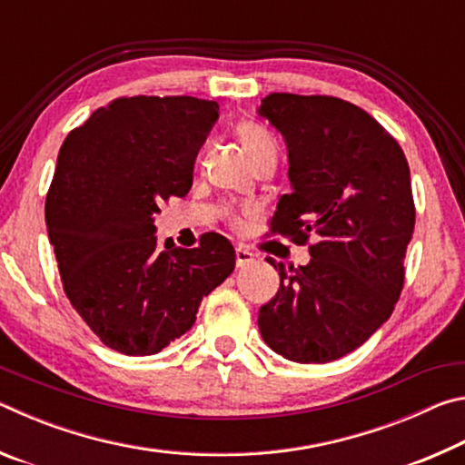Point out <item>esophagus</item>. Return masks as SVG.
Instances as JSON below:
<instances>
[{
  "label": "esophagus",
  "mask_w": 465,
  "mask_h": 465,
  "mask_svg": "<svg viewBox=\"0 0 465 465\" xmlns=\"http://www.w3.org/2000/svg\"><path fill=\"white\" fill-rule=\"evenodd\" d=\"M256 261L254 252L248 250L246 246H238L235 248V264H238V269H242V266H248Z\"/></svg>",
  "instance_id": "esophagus-1"
}]
</instances>
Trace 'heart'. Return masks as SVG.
<instances>
[{
    "instance_id": "1",
    "label": "heart",
    "mask_w": 465,
    "mask_h": 465,
    "mask_svg": "<svg viewBox=\"0 0 465 465\" xmlns=\"http://www.w3.org/2000/svg\"><path fill=\"white\" fill-rule=\"evenodd\" d=\"M238 137L242 141V145L246 147V152L250 153L252 160H258L266 153H277V145H274V139L269 131H266L262 124L252 123V121H243L238 124ZM233 222H238V217H233Z\"/></svg>"
}]
</instances>
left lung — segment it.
<instances>
[{
	"instance_id": "obj_1",
	"label": "left lung",
	"mask_w": 465,
	"mask_h": 465,
	"mask_svg": "<svg viewBox=\"0 0 465 465\" xmlns=\"http://www.w3.org/2000/svg\"><path fill=\"white\" fill-rule=\"evenodd\" d=\"M258 114L287 143L291 191L271 232L308 243L310 264L279 269L258 313L264 342L295 363H330L359 349L391 316L414 232L411 168L371 114L334 96L269 94Z\"/></svg>"
}]
</instances>
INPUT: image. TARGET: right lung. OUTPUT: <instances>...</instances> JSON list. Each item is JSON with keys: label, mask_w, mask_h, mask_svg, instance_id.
<instances>
[{"label": "right lung", "mask_w": 465, "mask_h": 465, "mask_svg": "<svg viewBox=\"0 0 465 465\" xmlns=\"http://www.w3.org/2000/svg\"><path fill=\"white\" fill-rule=\"evenodd\" d=\"M219 104L193 96L116 98L63 141L45 203L63 291L108 349L155 355L191 330L204 295L230 277L219 233L160 248L153 215L193 186Z\"/></svg>", "instance_id": "right-lung-1"}]
</instances>
